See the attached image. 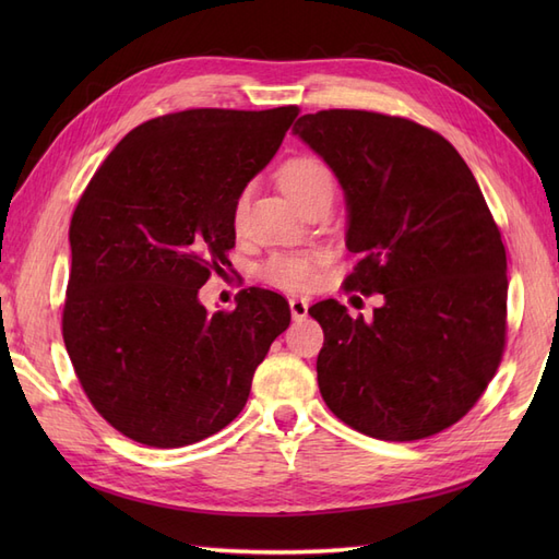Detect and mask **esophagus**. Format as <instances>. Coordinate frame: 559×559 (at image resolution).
Instances as JSON below:
<instances>
[{"label":"esophagus","instance_id":"esophagus-1","mask_svg":"<svg viewBox=\"0 0 559 559\" xmlns=\"http://www.w3.org/2000/svg\"><path fill=\"white\" fill-rule=\"evenodd\" d=\"M289 308H292V317L294 321H302L308 317V308H310V300L308 298H292L289 300Z\"/></svg>","mask_w":559,"mask_h":559}]
</instances>
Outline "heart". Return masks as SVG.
<instances>
[{
  "instance_id": "obj_1",
  "label": "heart",
  "mask_w": 559,
  "mask_h": 559,
  "mask_svg": "<svg viewBox=\"0 0 559 559\" xmlns=\"http://www.w3.org/2000/svg\"><path fill=\"white\" fill-rule=\"evenodd\" d=\"M280 186L282 191L289 195L296 205H306V202L319 193H333L335 179L329 170V165L312 156H300L292 158L282 165L280 170ZM245 202L240 200L238 207H235V224H240ZM314 265L317 259L312 253H300V251H286L275 253L261 265V275L265 282L280 289H306L314 280Z\"/></svg>"
}]
</instances>
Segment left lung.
Wrapping results in <instances>:
<instances>
[{"instance_id":"1","label":"left lung","mask_w":559,"mask_h":559,"mask_svg":"<svg viewBox=\"0 0 559 559\" xmlns=\"http://www.w3.org/2000/svg\"><path fill=\"white\" fill-rule=\"evenodd\" d=\"M294 134L345 193V286L382 294L368 321L329 298L321 399L380 441H419L462 419L495 378L506 343V249L480 186L441 134L359 109L300 116Z\"/></svg>"}]
</instances>
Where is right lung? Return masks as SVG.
<instances>
[{
	"label": "right lung",
	"mask_w": 559,
	"mask_h": 559,
	"mask_svg": "<svg viewBox=\"0 0 559 559\" xmlns=\"http://www.w3.org/2000/svg\"><path fill=\"white\" fill-rule=\"evenodd\" d=\"M296 116L277 107L151 118L83 191L62 337L95 411L132 441L183 448L228 427L289 326V302L275 292L251 286L233 312H210L198 292L230 265L238 200Z\"/></svg>",
	"instance_id": "right-lung-1"
}]
</instances>
